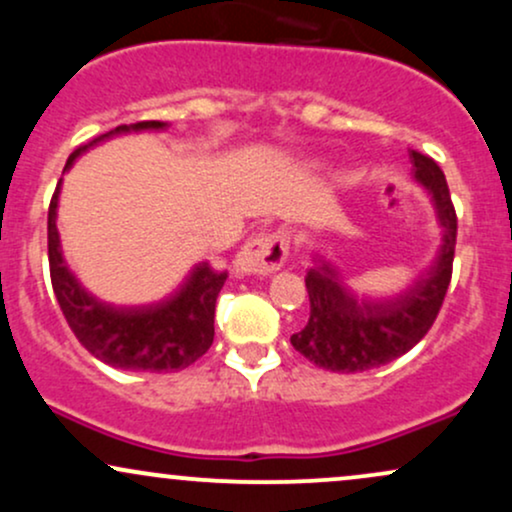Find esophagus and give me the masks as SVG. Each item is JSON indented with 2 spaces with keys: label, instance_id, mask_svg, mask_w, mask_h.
<instances>
[{
  "label": "esophagus",
  "instance_id": "esophagus-1",
  "mask_svg": "<svg viewBox=\"0 0 512 512\" xmlns=\"http://www.w3.org/2000/svg\"><path fill=\"white\" fill-rule=\"evenodd\" d=\"M289 257V238L284 233H260L240 248L233 260L236 274H274Z\"/></svg>",
  "mask_w": 512,
  "mask_h": 512
}]
</instances>
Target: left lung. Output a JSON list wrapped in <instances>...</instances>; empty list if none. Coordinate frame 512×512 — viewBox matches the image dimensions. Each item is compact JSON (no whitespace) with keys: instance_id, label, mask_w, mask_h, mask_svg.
<instances>
[{"instance_id":"1","label":"left lung","mask_w":512,"mask_h":512,"mask_svg":"<svg viewBox=\"0 0 512 512\" xmlns=\"http://www.w3.org/2000/svg\"><path fill=\"white\" fill-rule=\"evenodd\" d=\"M411 175L436 207L443 245L424 276L390 298H363L349 289L339 269L322 255L305 274L310 320L291 337L293 349L334 373H361L395 361L414 349L438 317L452 276L457 216L448 182L433 158L409 151Z\"/></svg>"}]
</instances>
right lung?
I'll list each match as a JSON object with an SVG mask.
<instances>
[{
	"mask_svg": "<svg viewBox=\"0 0 512 512\" xmlns=\"http://www.w3.org/2000/svg\"><path fill=\"white\" fill-rule=\"evenodd\" d=\"M144 129H166V122L149 120L110 129L93 142L79 146L67 158L64 173L91 146L117 134L144 132ZM60 187L62 180L57 182L48 211L50 279L57 303L86 351L113 368L149 370V373H175L207 354L214 342L216 298L228 274L216 272L209 262H199L178 289L156 303L113 305L101 301L81 286L62 257L60 231H57Z\"/></svg>",
	"mask_w": 512,
	"mask_h": 512,
	"instance_id": "1",
	"label": "right lung"
}]
</instances>
